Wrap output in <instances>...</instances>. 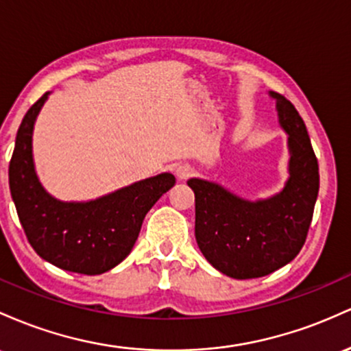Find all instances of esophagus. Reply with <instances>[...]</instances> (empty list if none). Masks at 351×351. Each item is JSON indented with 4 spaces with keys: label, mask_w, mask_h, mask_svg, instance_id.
Returning <instances> with one entry per match:
<instances>
[{
    "label": "esophagus",
    "mask_w": 351,
    "mask_h": 351,
    "mask_svg": "<svg viewBox=\"0 0 351 351\" xmlns=\"http://www.w3.org/2000/svg\"><path fill=\"white\" fill-rule=\"evenodd\" d=\"M194 176V169L191 167L189 164H182L179 167H176V177L179 180H187L189 177Z\"/></svg>",
    "instance_id": "34e87169"
}]
</instances>
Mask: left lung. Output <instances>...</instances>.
<instances>
[{
	"label": "left lung",
	"instance_id": "8db88e82",
	"mask_svg": "<svg viewBox=\"0 0 351 351\" xmlns=\"http://www.w3.org/2000/svg\"><path fill=\"white\" fill-rule=\"evenodd\" d=\"M277 101L280 128L289 136V179L280 192L249 200L217 182L189 179L195 194V240L214 269L237 280L265 277L292 262L313 217L320 176L305 123L293 104Z\"/></svg>",
	"mask_w": 351,
	"mask_h": 351
}]
</instances>
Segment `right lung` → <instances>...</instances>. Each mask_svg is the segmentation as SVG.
I'll return each mask as SVG.
<instances>
[{
	"mask_svg": "<svg viewBox=\"0 0 351 351\" xmlns=\"http://www.w3.org/2000/svg\"><path fill=\"white\" fill-rule=\"evenodd\" d=\"M43 94L19 125L10 162V191L31 247L62 270L101 275L131 254L143 220L176 177L162 172L86 202H64L39 182L33 159L34 123Z\"/></svg>",
	"mask_w": 351,
	"mask_h": 351,
	"instance_id": "1",
	"label": "right lung"
}]
</instances>
